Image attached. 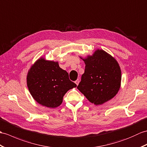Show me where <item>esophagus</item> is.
I'll list each match as a JSON object with an SVG mask.
<instances>
[{"label":"esophagus","mask_w":147,"mask_h":147,"mask_svg":"<svg viewBox=\"0 0 147 147\" xmlns=\"http://www.w3.org/2000/svg\"><path fill=\"white\" fill-rule=\"evenodd\" d=\"M80 83V80H77L76 81H75V83L76 84V85H78V84H79Z\"/></svg>","instance_id":"esophagus-1"}]
</instances>
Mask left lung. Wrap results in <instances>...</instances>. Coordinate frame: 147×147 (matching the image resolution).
Here are the masks:
<instances>
[{
  "instance_id": "1",
  "label": "left lung",
  "mask_w": 147,
  "mask_h": 147,
  "mask_svg": "<svg viewBox=\"0 0 147 147\" xmlns=\"http://www.w3.org/2000/svg\"><path fill=\"white\" fill-rule=\"evenodd\" d=\"M83 61L86 66L78 89L95 105L111 100L121 84V69L117 61L101 49Z\"/></svg>"
}]
</instances>
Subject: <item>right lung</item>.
<instances>
[{"label":"right lung","instance_id":"add662e5","mask_svg":"<svg viewBox=\"0 0 147 147\" xmlns=\"http://www.w3.org/2000/svg\"><path fill=\"white\" fill-rule=\"evenodd\" d=\"M27 84L33 98L44 107L56 108L62 103L64 95L76 84L69 79L57 62L40 58L30 67Z\"/></svg>","mask_w":147,"mask_h":147}]
</instances>
